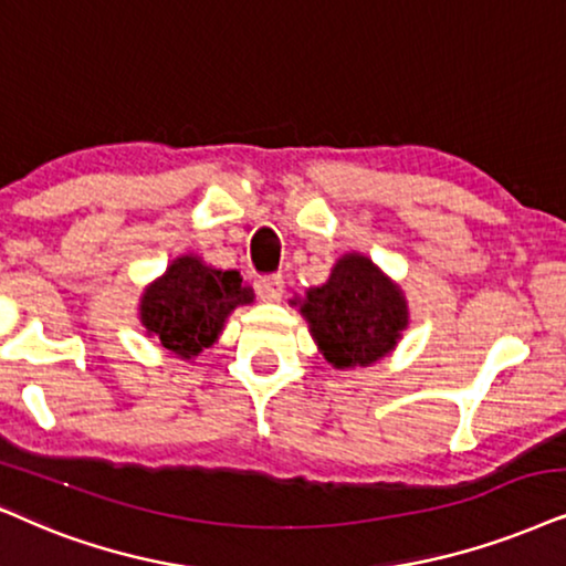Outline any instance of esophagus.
<instances>
[{
    "label": "esophagus",
    "mask_w": 566,
    "mask_h": 566,
    "mask_svg": "<svg viewBox=\"0 0 566 566\" xmlns=\"http://www.w3.org/2000/svg\"><path fill=\"white\" fill-rule=\"evenodd\" d=\"M260 293L265 296V301H281L283 298V277L281 275L262 277Z\"/></svg>",
    "instance_id": "obj_1"
}]
</instances>
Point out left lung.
<instances>
[{"mask_svg": "<svg viewBox=\"0 0 566 566\" xmlns=\"http://www.w3.org/2000/svg\"><path fill=\"white\" fill-rule=\"evenodd\" d=\"M296 304L317 350L335 369L381 361L410 325L406 293L361 252L337 256L327 281L306 289Z\"/></svg>", "mask_w": 566, "mask_h": 566, "instance_id": "1", "label": "left lung"}]
</instances>
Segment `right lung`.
<instances>
[{
  "label": "right lung",
  "mask_w": 566,
  "mask_h": 566,
  "mask_svg": "<svg viewBox=\"0 0 566 566\" xmlns=\"http://www.w3.org/2000/svg\"><path fill=\"white\" fill-rule=\"evenodd\" d=\"M254 301L252 285L237 270L212 268L197 254H179L166 273L143 289L137 319L145 335L181 361L212 348L231 312Z\"/></svg>",
  "instance_id": "add662e5"
}]
</instances>
